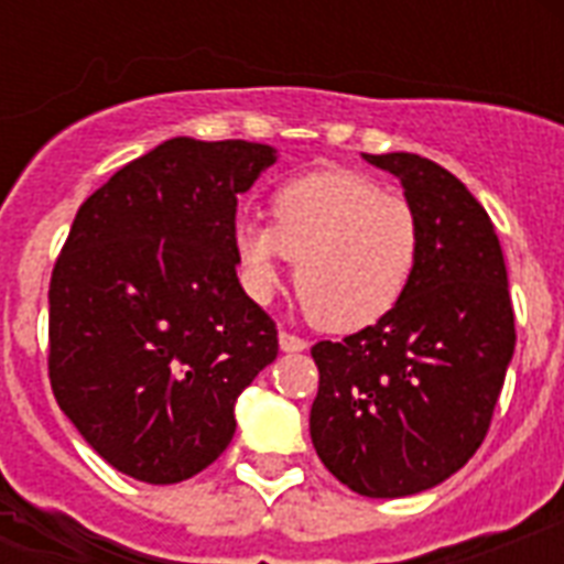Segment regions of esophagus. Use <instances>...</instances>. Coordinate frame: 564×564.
Segmentation results:
<instances>
[{
  "instance_id": "34e87169",
  "label": "esophagus",
  "mask_w": 564,
  "mask_h": 564,
  "mask_svg": "<svg viewBox=\"0 0 564 564\" xmlns=\"http://www.w3.org/2000/svg\"><path fill=\"white\" fill-rule=\"evenodd\" d=\"M278 339H281V351H286V354H299L307 348V339H301V336L290 334V330H281V336H278Z\"/></svg>"
}]
</instances>
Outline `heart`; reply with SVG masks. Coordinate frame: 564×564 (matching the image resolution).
Listing matches in <instances>:
<instances>
[{"label": "heart", "instance_id": "b5f03b06", "mask_svg": "<svg viewBox=\"0 0 564 564\" xmlns=\"http://www.w3.org/2000/svg\"><path fill=\"white\" fill-rule=\"evenodd\" d=\"M234 251L254 299H269L283 260H295V295L310 322L362 330L389 316L410 290L421 221L410 198L380 181L325 170L274 189L272 225L239 221Z\"/></svg>", "mask_w": 564, "mask_h": 564}]
</instances>
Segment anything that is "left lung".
Wrapping results in <instances>:
<instances>
[{
  "instance_id": "left-lung-1",
  "label": "left lung",
  "mask_w": 564,
  "mask_h": 564,
  "mask_svg": "<svg viewBox=\"0 0 564 564\" xmlns=\"http://www.w3.org/2000/svg\"><path fill=\"white\" fill-rule=\"evenodd\" d=\"M366 161L398 175L419 213V265L389 316L310 348V436L351 491L406 498L482 445L516 351V313L495 225L463 181L410 152Z\"/></svg>"
}]
</instances>
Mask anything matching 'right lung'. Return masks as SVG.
<instances>
[{
	"label": "right lung",
	"mask_w": 564,
	"mask_h": 564,
	"mask_svg": "<svg viewBox=\"0 0 564 564\" xmlns=\"http://www.w3.org/2000/svg\"><path fill=\"white\" fill-rule=\"evenodd\" d=\"M272 145L166 140L75 213L48 283V383L96 454L166 486L234 438L278 327L237 281V195Z\"/></svg>",
	"instance_id": "1"
}]
</instances>
